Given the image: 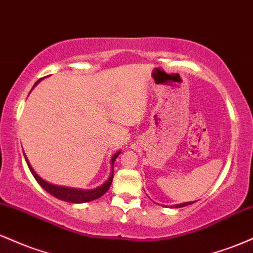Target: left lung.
<instances>
[{
    "label": "left lung",
    "instance_id": "obj_1",
    "mask_svg": "<svg viewBox=\"0 0 253 253\" xmlns=\"http://www.w3.org/2000/svg\"><path fill=\"white\" fill-rule=\"evenodd\" d=\"M191 203H194V201H193V202L179 203V205H175V206H173V207H175V208H181V207H185V206H189V205H191Z\"/></svg>",
    "mask_w": 253,
    "mask_h": 253
}]
</instances>
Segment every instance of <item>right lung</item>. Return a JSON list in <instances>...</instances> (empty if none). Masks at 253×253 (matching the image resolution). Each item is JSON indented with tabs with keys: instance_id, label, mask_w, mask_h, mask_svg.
I'll list each match as a JSON object with an SVG mask.
<instances>
[{
	"instance_id": "add662e5",
	"label": "right lung",
	"mask_w": 253,
	"mask_h": 253,
	"mask_svg": "<svg viewBox=\"0 0 253 253\" xmlns=\"http://www.w3.org/2000/svg\"><path fill=\"white\" fill-rule=\"evenodd\" d=\"M39 82H40V80L38 81L36 84H34V86H36ZM120 153H121V151H118V152L112 157V159H110V167H112V171H110L109 178L107 179L103 184H101L100 187L94 188V189H90V190L77 189V188H70V187H63V185H56V184H52V183L46 182L45 179H42V177H40L36 172V171H34V169L32 168V165L30 163V161H28V158L26 157L25 152H24V156L26 159V163H27L28 168H30L32 175L34 176V178L37 179V182L39 183V184L42 185L43 189L47 191L48 194H51L52 196L57 197V199L62 200V201H65V202L84 203V202L92 201V200H96V199H98V197H101L103 194H106L107 191H108L110 184H112V182H113V175H114V162Z\"/></svg>"
}]
</instances>
